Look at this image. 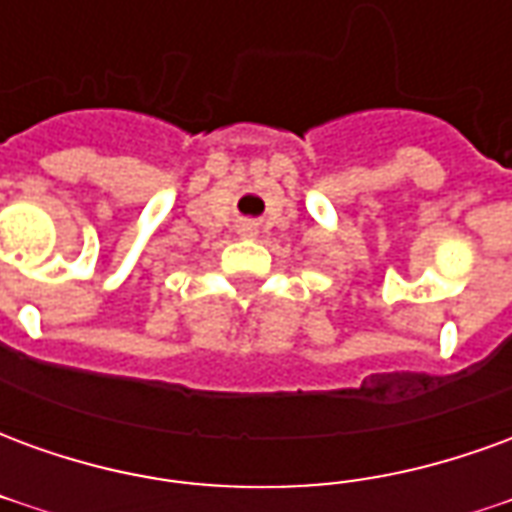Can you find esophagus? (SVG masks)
Instances as JSON below:
<instances>
[{
	"instance_id": "1",
	"label": "esophagus",
	"mask_w": 512,
	"mask_h": 512,
	"mask_svg": "<svg viewBox=\"0 0 512 512\" xmlns=\"http://www.w3.org/2000/svg\"><path fill=\"white\" fill-rule=\"evenodd\" d=\"M252 230H255V227H252V224H249V222H246V224H241V233H246V235H249V233H252Z\"/></svg>"
}]
</instances>
